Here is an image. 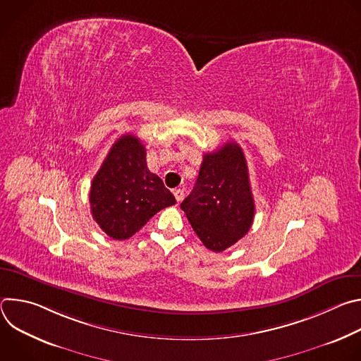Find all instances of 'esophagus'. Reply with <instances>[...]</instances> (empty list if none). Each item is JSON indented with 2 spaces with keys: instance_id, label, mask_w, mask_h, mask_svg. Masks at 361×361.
<instances>
[{
  "instance_id": "obj_1",
  "label": "esophagus",
  "mask_w": 361,
  "mask_h": 361,
  "mask_svg": "<svg viewBox=\"0 0 361 361\" xmlns=\"http://www.w3.org/2000/svg\"><path fill=\"white\" fill-rule=\"evenodd\" d=\"M174 197H176V200H177L178 202H181L183 198H184V190H183V188H176V190H174Z\"/></svg>"
}]
</instances>
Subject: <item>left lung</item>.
I'll return each instance as SVG.
<instances>
[{
  "label": "left lung",
  "mask_w": 361,
  "mask_h": 361,
  "mask_svg": "<svg viewBox=\"0 0 361 361\" xmlns=\"http://www.w3.org/2000/svg\"><path fill=\"white\" fill-rule=\"evenodd\" d=\"M180 207L201 243L214 252L248 233L255 207L247 161L237 142L204 154L195 185Z\"/></svg>",
  "instance_id": "obj_1"
}]
</instances>
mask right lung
<instances>
[{"instance_id":"right-lung-1","label":"right lung","mask_w":361,"mask_h":361,"mask_svg":"<svg viewBox=\"0 0 361 361\" xmlns=\"http://www.w3.org/2000/svg\"><path fill=\"white\" fill-rule=\"evenodd\" d=\"M145 156L135 135H121L92 178V219L114 240L133 237L154 214L176 204L161 178L148 170Z\"/></svg>"}]
</instances>
